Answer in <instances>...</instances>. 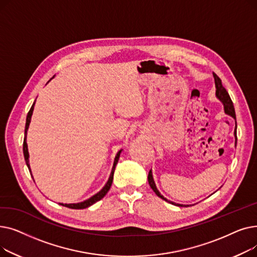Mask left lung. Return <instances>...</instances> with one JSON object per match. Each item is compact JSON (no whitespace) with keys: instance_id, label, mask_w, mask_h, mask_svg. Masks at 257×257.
I'll return each mask as SVG.
<instances>
[{"instance_id":"1","label":"left lung","mask_w":257,"mask_h":257,"mask_svg":"<svg viewBox=\"0 0 257 257\" xmlns=\"http://www.w3.org/2000/svg\"><path fill=\"white\" fill-rule=\"evenodd\" d=\"M213 78H214V84H215V96H217V98L223 103L224 105V110H225V113L229 114L230 116H232L234 119H236L235 117V111H234V107H233V103L230 99V96H229L228 91L225 89V87L223 86L222 84V81L221 79L217 76V74L213 73ZM234 137H235V146H236V143H237V138H236V121H235V129H234ZM148 181H149V184L151 186L152 190L154 191V193L163 200L169 202V203L173 204V205H176V206H180V207H183V206H190V205H183V204H178V203H175V202H172L170 200H168L167 198H165L163 195H161L159 193V191L157 190V187L155 185V182H154V179H153V175H152V171L150 170L149 172V175H148Z\"/></svg>"}]
</instances>
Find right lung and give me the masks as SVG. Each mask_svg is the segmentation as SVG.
I'll return each mask as SVG.
<instances>
[{
    "instance_id": "right-lung-1",
    "label": "right lung",
    "mask_w": 257,
    "mask_h": 257,
    "mask_svg": "<svg viewBox=\"0 0 257 257\" xmlns=\"http://www.w3.org/2000/svg\"><path fill=\"white\" fill-rule=\"evenodd\" d=\"M34 104L32 105V107L30 108V110L28 112V114H27V118H26V127H25V139H24V144H23V151H24V157H25V160H26V164H27V167H28L29 171L31 172L30 170V165H29V152H28V146H27V142H26V139H27V130H28L29 128V124H30V120H31V116H32V113H33V109H34ZM121 150H119L114 158V161H113V167H112V170H111V173H110V176H109V179H108V181L106 182L105 186L102 188V190L97 193L96 195H93L92 197H90L89 199L83 201V202H80V203H73V204H62L60 203V205H63L65 207H69V208H72V209H83V208H87L89 207L90 205L94 204L96 202L100 201L107 193L108 191L110 190V186L112 184V180H113V173H114V169H115V166L117 164L118 161V158H119V154H120ZM32 176V174H31Z\"/></svg>"
}]
</instances>
